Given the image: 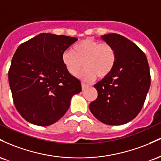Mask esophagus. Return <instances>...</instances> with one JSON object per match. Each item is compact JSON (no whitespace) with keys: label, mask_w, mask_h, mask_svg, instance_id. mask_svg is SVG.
Instances as JSON below:
<instances>
[{"label":"esophagus","mask_w":161,"mask_h":161,"mask_svg":"<svg viewBox=\"0 0 161 161\" xmlns=\"http://www.w3.org/2000/svg\"><path fill=\"white\" fill-rule=\"evenodd\" d=\"M88 86H88V85L86 84V83H84V82L82 83V90H85L87 88V87H88Z\"/></svg>","instance_id":"obj_1"}]
</instances>
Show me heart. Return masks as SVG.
<instances>
[{"label":"heart","instance_id":"b5f03b06","mask_svg":"<svg viewBox=\"0 0 161 161\" xmlns=\"http://www.w3.org/2000/svg\"><path fill=\"white\" fill-rule=\"evenodd\" d=\"M62 62L71 75H76L85 68L79 78L92 82L98 76L103 79L114 69L116 62V53L110 44L101 43L93 38H86L73 45L71 50L62 53Z\"/></svg>","mask_w":161,"mask_h":161}]
</instances>
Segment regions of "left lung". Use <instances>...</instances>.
Returning <instances> with one entry per match:
<instances>
[{
	"mask_svg": "<svg viewBox=\"0 0 161 161\" xmlns=\"http://www.w3.org/2000/svg\"><path fill=\"white\" fill-rule=\"evenodd\" d=\"M116 53L113 71L94 87L97 97L89 105L92 114L103 123L117 125L133 119L141 111L151 85L148 63L136 44L120 35L101 36Z\"/></svg>",
	"mask_w": 161,
	"mask_h": 161,
	"instance_id": "8db88e82",
	"label": "left lung"
}]
</instances>
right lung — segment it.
<instances>
[{
  "label": "right lung",
  "instance_id": "right-lung-1",
  "mask_svg": "<svg viewBox=\"0 0 161 161\" xmlns=\"http://www.w3.org/2000/svg\"><path fill=\"white\" fill-rule=\"evenodd\" d=\"M77 40L42 33L18 47L8 79L14 105L25 120L41 126L56 123L72 97L82 91L80 81L68 73L61 59Z\"/></svg>",
  "mask_w": 161,
  "mask_h": 161
}]
</instances>
